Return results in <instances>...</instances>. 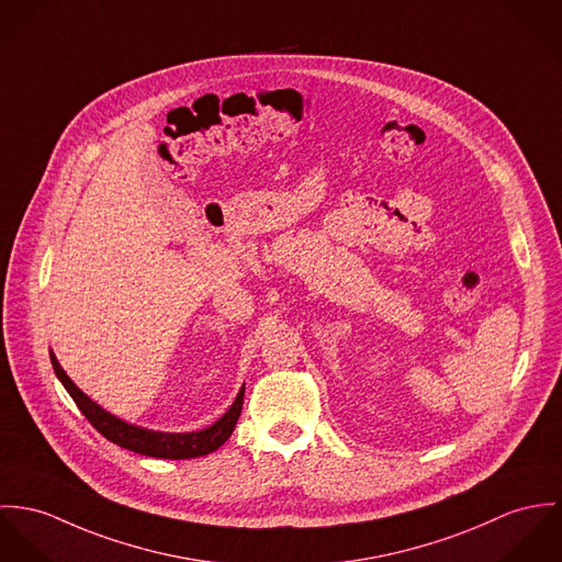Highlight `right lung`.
Wrapping results in <instances>:
<instances>
[{
    "mask_svg": "<svg viewBox=\"0 0 562 562\" xmlns=\"http://www.w3.org/2000/svg\"><path fill=\"white\" fill-rule=\"evenodd\" d=\"M52 356V364L54 371L58 374V379L63 381L66 392L72 396V401L77 403V407L81 409V414L88 418V423L101 434L108 437L110 441L123 446L126 450H133L137 454H146V457H159V459H193V457H204L213 450H217L228 437L233 436L235 425L241 416V407H244V392L246 387L239 390L235 403L231 405V409L211 427L202 429V431H193V434H161V431H150V429H142L135 425H128L125 420L116 418L114 414L105 412L101 405H97L90 396H86L72 381L70 376L64 373L58 358L54 356V351H49Z\"/></svg>",
    "mask_w": 562,
    "mask_h": 562,
    "instance_id": "obj_1",
    "label": "right lung"
}]
</instances>
